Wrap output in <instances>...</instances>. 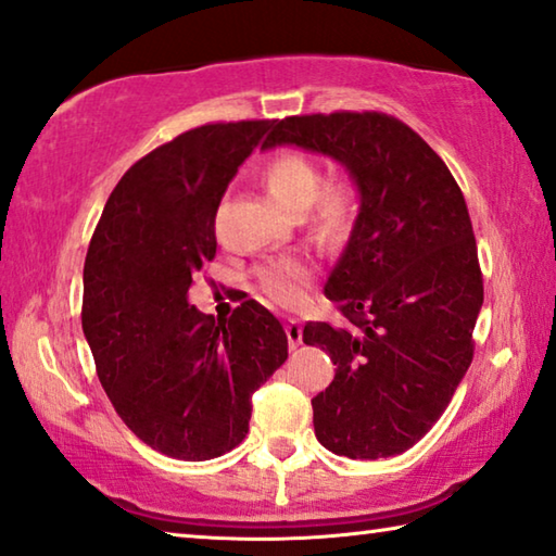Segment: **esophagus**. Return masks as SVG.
Returning a JSON list of instances; mask_svg holds the SVG:
<instances>
[{
    "instance_id": "esophagus-1",
    "label": "esophagus",
    "mask_w": 556,
    "mask_h": 556,
    "mask_svg": "<svg viewBox=\"0 0 556 556\" xmlns=\"http://www.w3.org/2000/svg\"><path fill=\"white\" fill-rule=\"evenodd\" d=\"M287 331V339H289V350H296V346L302 344V325L300 319H289L285 325Z\"/></svg>"
}]
</instances>
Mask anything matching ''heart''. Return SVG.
Wrapping results in <instances>:
<instances>
[{"label": "heart", "mask_w": 556, "mask_h": 556, "mask_svg": "<svg viewBox=\"0 0 556 556\" xmlns=\"http://www.w3.org/2000/svg\"><path fill=\"white\" fill-rule=\"evenodd\" d=\"M264 185L285 210L300 214L312 204L309 227L321 239H339L350 231L357 214V192L350 181L321 187V172L309 156L287 152L275 156L264 169ZM260 285L269 300L294 306L306 296L309 267L300 260H281L260 271Z\"/></svg>", "instance_id": "1"}]
</instances>
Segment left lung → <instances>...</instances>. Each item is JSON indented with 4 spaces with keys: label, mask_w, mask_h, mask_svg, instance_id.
Instances as JSON below:
<instances>
[{
    "label": "left lung",
    "mask_w": 556,
    "mask_h": 556,
    "mask_svg": "<svg viewBox=\"0 0 556 556\" xmlns=\"http://www.w3.org/2000/svg\"><path fill=\"white\" fill-rule=\"evenodd\" d=\"M285 144L331 156L359 194L325 285L350 327L302 334L337 364L312 400L314 434L339 457H394L434 427L475 354L484 287L467 202L434 149L387 114L287 117L262 149Z\"/></svg>",
    "instance_id": "obj_1"
}]
</instances>
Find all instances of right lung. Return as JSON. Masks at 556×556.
Here are the masks:
<instances>
[{
	"label": "right lung",
	"instance_id": "add662e5",
	"mask_svg": "<svg viewBox=\"0 0 556 556\" xmlns=\"http://www.w3.org/2000/svg\"><path fill=\"white\" fill-rule=\"evenodd\" d=\"M269 119L204 124L142 156L104 204L85 260L81 329L131 432L204 462L250 432L252 394L287 359L279 319L254 300L217 325L189 304L217 254L214 217Z\"/></svg>",
	"mask_w": 556,
	"mask_h": 556
}]
</instances>
